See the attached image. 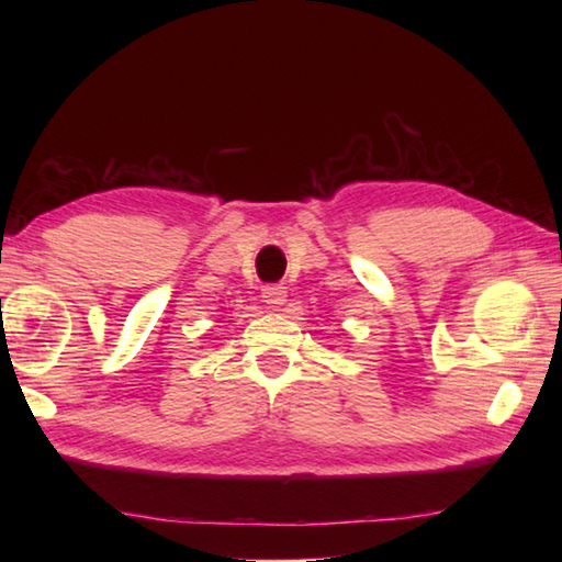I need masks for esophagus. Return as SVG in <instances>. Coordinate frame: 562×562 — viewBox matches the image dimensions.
Wrapping results in <instances>:
<instances>
[{
    "label": "esophagus",
    "mask_w": 562,
    "mask_h": 562,
    "mask_svg": "<svg viewBox=\"0 0 562 562\" xmlns=\"http://www.w3.org/2000/svg\"><path fill=\"white\" fill-rule=\"evenodd\" d=\"M262 302H266L270 308H280L284 302H288V288H282V284H268V288H262Z\"/></svg>",
    "instance_id": "34e87169"
}]
</instances>
